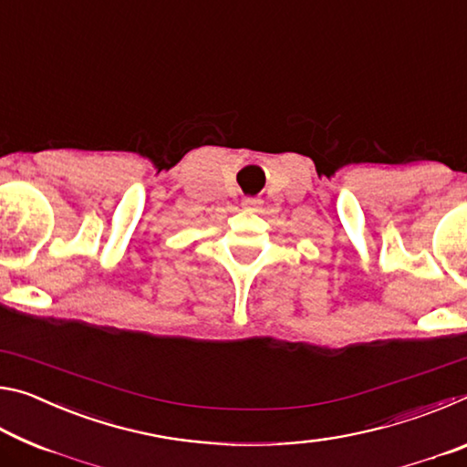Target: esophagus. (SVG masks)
<instances>
[{"mask_svg": "<svg viewBox=\"0 0 467 467\" xmlns=\"http://www.w3.org/2000/svg\"><path fill=\"white\" fill-rule=\"evenodd\" d=\"M259 205H262V200H257V197H244L243 200V208L244 210H259Z\"/></svg>", "mask_w": 467, "mask_h": 467, "instance_id": "obj_1", "label": "esophagus"}]
</instances>
